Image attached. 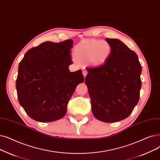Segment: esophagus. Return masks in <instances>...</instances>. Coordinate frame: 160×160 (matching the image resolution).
Here are the masks:
<instances>
[{
  "mask_svg": "<svg viewBox=\"0 0 160 160\" xmlns=\"http://www.w3.org/2000/svg\"><path fill=\"white\" fill-rule=\"evenodd\" d=\"M82 73H83V75H84V78H85L87 74H88V72H87V71L86 70V69H83V70H82Z\"/></svg>",
  "mask_w": 160,
  "mask_h": 160,
  "instance_id": "34e87169",
  "label": "esophagus"
}]
</instances>
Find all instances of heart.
Masks as SVG:
<instances>
[{
  "instance_id": "heart-1",
  "label": "heart",
  "mask_w": 160,
  "mask_h": 160,
  "mask_svg": "<svg viewBox=\"0 0 160 160\" xmlns=\"http://www.w3.org/2000/svg\"><path fill=\"white\" fill-rule=\"evenodd\" d=\"M112 53L111 45L105 40L87 39L82 40L74 48V55L81 63L86 62L92 66L103 65Z\"/></svg>"
}]
</instances>
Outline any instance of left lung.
<instances>
[{
	"label": "left lung",
	"mask_w": 160,
	"mask_h": 160,
	"mask_svg": "<svg viewBox=\"0 0 160 160\" xmlns=\"http://www.w3.org/2000/svg\"><path fill=\"white\" fill-rule=\"evenodd\" d=\"M112 47L102 65L86 68L85 83L93 116L112 123L128 118L139 100L142 67L137 55L118 39L106 38Z\"/></svg>",
	"instance_id": "obj_1"
}]
</instances>
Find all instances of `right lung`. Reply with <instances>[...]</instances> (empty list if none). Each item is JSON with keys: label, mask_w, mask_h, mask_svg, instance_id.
Returning a JSON list of instances; mask_svg holds the SVG:
<instances>
[{"label": "right lung", "mask_w": 160, "mask_h": 160, "mask_svg": "<svg viewBox=\"0 0 160 160\" xmlns=\"http://www.w3.org/2000/svg\"><path fill=\"white\" fill-rule=\"evenodd\" d=\"M73 40L44 42L27 51L19 64L18 101L32 119L50 122L63 118L77 85L84 82L81 70L70 72Z\"/></svg>", "instance_id": "1"}]
</instances>
